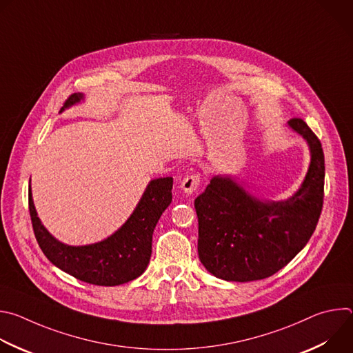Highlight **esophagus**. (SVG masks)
Listing matches in <instances>:
<instances>
[{
    "label": "esophagus",
    "mask_w": 353,
    "mask_h": 353,
    "mask_svg": "<svg viewBox=\"0 0 353 353\" xmlns=\"http://www.w3.org/2000/svg\"><path fill=\"white\" fill-rule=\"evenodd\" d=\"M201 184V176L198 173H194V174H188L181 181V188L185 194H192L198 190Z\"/></svg>",
    "instance_id": "1"
}]
</instances>
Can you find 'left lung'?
<instances>
[{"label": "left lung", "mask_w": 353, "mask_h": 353, "mask_svg": "<svg viewBox=\"0 0 353 353\" xmlns=\"http://www.w3.org/2000/svg\"><path fill=\"white\" fill-rule=\"evenodd\" d=\"M289 125L307 141L312 152L306 179L293 196L264 203L232 179L215 176L194 201L198 256L216 278H268L290 263L316 230L324 201L323 146L301 119L289 120Z\"/></svg>", "instance_id": "1"}]
</instances>
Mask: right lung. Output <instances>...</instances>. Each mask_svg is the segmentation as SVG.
Here are the masks:
<instances>
[{"instance_id":"obj_1","label":"right lung","mask_w":353,"mask_h":353,"mask_svg":"<svg viewBox=\"0 0 353 353\" xmlns=\"http://www.w3.org/2000/svg\"><path fill=\"white\" fill-rule=\"evenodd\" d=\"M83 96L71 94L64 110ZM173 179L152 180L130 219L106 240L90 245H67L56 240L37 218L29 188V214L36 240L44 256L56 267L74 278L99 286H116L138 278L148 267L152 254L154 229L172 203Z\"/></svg>"}]
</instances>
